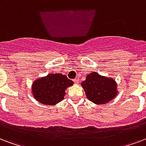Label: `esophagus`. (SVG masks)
Here are the masks:
<instances>
[{"label":"esophagus","mask_w":146,"mask_h":146,"mask_svg":"<svg viewBox=\"0 0 146 146\" xmlns=\"http://www.w3.org/2000/svg\"><path fill=\"white\" fill-rule=\"evenodd\" d=\"M73 82L76 84V83H79V79H77V78H76V79H74L73 80Z\"/></svg>","instance_id":"1"}]
</instances>
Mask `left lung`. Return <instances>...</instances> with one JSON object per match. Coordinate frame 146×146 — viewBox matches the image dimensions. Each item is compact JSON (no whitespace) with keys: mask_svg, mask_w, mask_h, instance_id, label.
<instances>
[{"mask_svg":"<svg viewBox=\"0 0 146 146\" xmlns=\"http://www.w3.org/2000/svg\"><path fill=\"white\" fill-rule=\"evenodd\" d=\"M81 85L89 100L96 104H105L117 95L116 83L113 79L91 73L86 76Z\"/></svg>","mask_w":146,"mask_h":146,"instance_id":"8db88e82","label":"left lung"}]
</instances>
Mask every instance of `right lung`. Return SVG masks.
I'll return each mask as SVG.
<instances>
[{"label":"right lung","mask_w":146,"mask_h":146,"mask_svg":"<svg viewBox=\"0 0 146 146\" xmlns=\"http://www.w3.org/2000/svg\"><path fill=\"white\" fill-rule=\"evenodd\" d=\"M73 84V81L61 73L48 74L33 83L32 93L40 103L55 105L64 99L66 89Z\"/></svg>","instance_id":"1"}]
</instances>
